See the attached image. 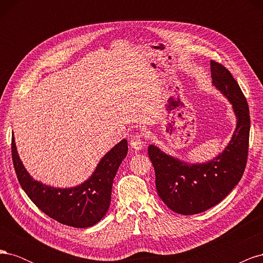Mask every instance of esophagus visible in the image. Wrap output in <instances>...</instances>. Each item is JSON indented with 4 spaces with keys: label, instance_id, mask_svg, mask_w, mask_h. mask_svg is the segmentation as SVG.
<instances>
[{
    "label": "esophagus",
    "instance_id": "1",
    "mask_svg": "<svg viewBox=\"0 0 263 263\" xmlns=\"http://www.w3.org/2000/svg\"><path fill=\"white\" fill-rule=\"evenodd\" d=\"M130 146L135 150H141V149L145 148L146 142H145L144 139H142L140 135H135V136H133L130 138Z\"/></svg>",
    "mask_w": 263,
    "mask_h": 263
}]
</instances>
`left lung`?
<instances>
[{"instance_id": "obj_1", "label": "left lung", "mask_w": 263, "mask_h": 263, "mask_svg": "<svg viewBox=\"0 0 263 263\" xmlns=\"http://www.w3.org/2000/svg\"><path fill=\"white\" fill-rule=\"evenodd\" d=\"M212 84L232 104L236 128L216 157L205 162H186L150 145L148 154L156 172V187L170 210L194 215L217 205L240 181L247 163L250 132L248 103L232 73L211 61Z\"/></svg>"}]
</instances>
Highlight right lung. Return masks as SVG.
<instances>
[{
	"label": "right lung",
	"instance_id": "right-lung-1",
	"mask_svg": "<svg viewBox=\"0 0 263 263\" xmlns=\"http://www.w3.org/2000/svg\"><path fill=\"white\" fill-rule=\"evenodd\" d=\"M128 144L123 139L102 157L89 179L72 187H54L35 180L27 172L17 153L14 134L12 158L24 192L37 208L52 219L76 228L91 227L105 216L112 195L113 181Z\"/></svg>",
	"mask_w": 263,
	"mask_h": 263
}]
</instances>
